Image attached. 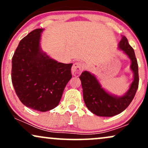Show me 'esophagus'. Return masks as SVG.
Masks as SVG:
<instances>
[{
  "label": "esophagus",
  "mask_w": 148,
  "mask_h": 148,
  "mask_svg": "<svg viewBox=\"0 0 148 148\" xmlns=\"http://www.w3.org/2000/svg\"><path fill=\"white\" fill-rule=\"evenodd\" d=\"M84 67L82 63L81 62H75L74 64H73L72 67V73L74 76H77L79 74H81V72H83L84 70Z\"/></svg>",
  "instance_id": "esophagus-1"
}]
</instances>
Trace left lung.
I'll return each instance as SVG.
<instances>
[{"label": "left lung", "instance_id": "1", "mask_svg": "<svg viewBox=\"0 0 148 148\" xmlns=\"http://www.w3.org/2000/svg\"><path fill=\"white\" fill-rule=\"evenodd\" d=\"M118 48L130 58L132 61L130 67L134 72V81L125 95L117 97L108 93L101 88L95 76L87 71H84L79 76L86 106L92 113L98 116L112 117L125 111L133 100L138 88V62L134 49L126 37H122Z\"/></svg>", "mask_w": 148, "mask_h": 148}]
</instances>
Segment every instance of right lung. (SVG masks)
<instances>
[{"mask_svg": "<svg viewBox=\"0 0 148 148\" xmlns=\"http://www.w3.org/2000/svg\"><path fill=\"white\" fill-rule=\"evenodd\" d=\"M43 30H34L20 41L12 61V82L23 104L45 112L58 105L72 78V64L58 62L42 51Z\"/></svg>", "mask_w": 148, "mask_h": 148, "instance_id": "1", "label": "right lung"}]
</instances>
